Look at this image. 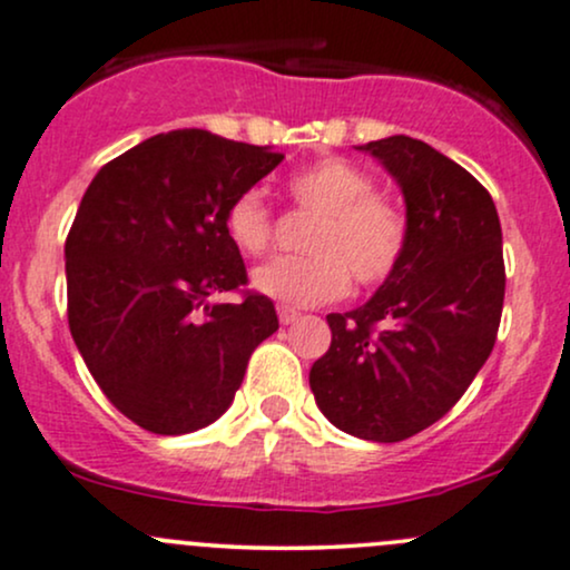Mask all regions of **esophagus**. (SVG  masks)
<instances>
[{"instance_id":"34e87169","label":"esophagus","mask_w":570,"mask_h":570,"mask_svg":"<svg viewBox=\"0 0 570 570\" xmlns=\"http://www.w3.org/2000/svg\"><path fill=\"white\" fill-rule=\"evenodd\" d=\"M278 318H281V324H294L299 318V311H294V307H289V305H278Z\"/></svg>"}]
</instances>
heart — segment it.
Masks as SVG:
<instances>
[{"mask_svg":"<svg viewBox=\"0 0 570 570\" xmlns=\"http://www.w3.org/2000/svg\"><path fill=\"white\" fill-rule=\"evenodd\" d=\"M299 206L316 212L303 257H276L254 267L252 286L284 305L311 307L343 297L351 273L358 284H381L396 271L407 248V222L377 198L364 171L337 158H324L289 179ZM225 233L240 254L271 246V208L259 189H246L227 206Z\"/></svg>","mask_w":570,"mask_h":570,"instance_id":"1","label":"heart"}]
</instances>
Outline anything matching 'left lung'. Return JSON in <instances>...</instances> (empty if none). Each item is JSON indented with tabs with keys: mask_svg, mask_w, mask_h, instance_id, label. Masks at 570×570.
I'll use <instances>...</instances> for the list:
<instances>
[{
	"mask_svg": "<svg viewBox=\"0 0 570 570\" xmlns=\"http://www.w3.org/2000/svg\"><path fill=\"white\" fill-rule=\"evenodd\" d=\"M396 179L407 248L364 305L330 313L311 391L332 426L402 442L448 412L488 362L503 307L495 203L466 168L410 136L362 144Z\"/></svg>",
	"mask_w": 570,
	"mask_h": 570,
	"instance_id": "obj_1",
	"label": "left lung"
}]
</instances>
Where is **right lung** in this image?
<instances>
[{"label": "right lung", "mask_w": 570, "mask_h": 570, "mask_svg": "<svg viewBox=\"0 0 570 570\" xmlns=\"http://www.w3.org/2000/svg\"><path fill=\"white\" fill-rule=\"evenodd\" d=\"M284 155L200 128L168 130L109 160L67 238L69 330L98 389L153 434L198 431L233 404L254 348L278 330L246 284L227 206Z\"/></svg>", "instance_id": "add662e5"}]
</instances>
